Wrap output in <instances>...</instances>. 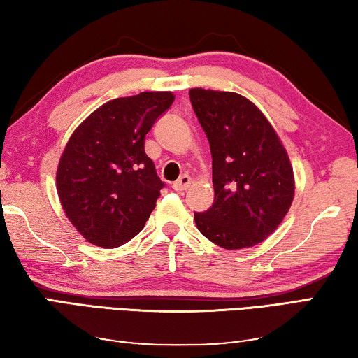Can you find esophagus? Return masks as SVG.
<instances>
[{
  "instance_id": "esophagus-1",
  "label": "esophagus",
  "mask_w": 358,
  "mask_h": 358,
  "mask_svg": "<svg viewBox=\"0 0 358 358\" xmlns=\"http://www.w3.org/2000/svg\"><path fill=\"white\" fill-rule=\"evenodd\" d=\"M190 182H192L190 176L189 174H184V176H180V178L173 184V189L178 190V192H184V190L189 189Z\"/></svg>"
}]
</instances>
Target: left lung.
Instances as JSON below:
<instances>
[{"mask_svg": "<svg viewBox=\"0 0 358 358\" xmlns=\"http://www.w3.org/2000/svg\"><path fill=\"white\" fill-rule=\"evenodd\" d=\"M189 95L213 155L214 203L195 213V224L220 248H252L276 230L294 201L289 155L248 98L204 89Z\"/></svg>", "mask_w": 358, "mask_h": 358, "instance_id": "1", "label": "left lung"}]
</instances>
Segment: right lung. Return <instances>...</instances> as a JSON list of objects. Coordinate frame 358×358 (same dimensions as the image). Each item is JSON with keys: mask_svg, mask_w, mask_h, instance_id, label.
Instances as JSON below:
<instances>
[{"mask_svg": "<svg viewBox=\"0 0 358 358\" xmlns=\"http://www.w3.org/2000/svg\"><path fill=\"white\" fill-rule=\"evenodd\" d=\"M174 101L171 92L115 98L69 138L57 169V192L87 241L119 248L143 230L165 182L145 155L144 138Z\"/></svg>", "mask_w": 358, "mask_h": 358, "instance_id": "1", "label": "right lung"}]
</instances>
